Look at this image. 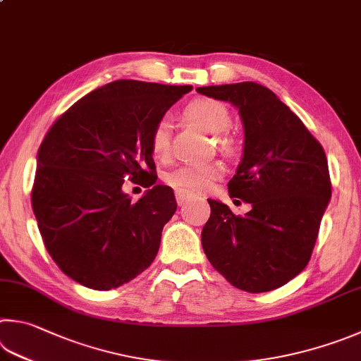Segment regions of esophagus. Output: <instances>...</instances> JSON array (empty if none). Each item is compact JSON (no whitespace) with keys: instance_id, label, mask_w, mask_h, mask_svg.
Returning <instances> with one entry per match:
<instances>
[{"instance_id":"1","label":"esophagus","mask_w":361,"mask_h":361,"mask_svg":"<svg viewBox=\"0 0 361 361\" xmlns=\"http://www.w3.org/2000/svg\"><path fill=\"white\" fill-rule=\"evenodd\" d=\"M175 197H176V203H178V205H185V203L188 202V200H191L192 199V194H189L188 191H175Z\"/></svg>"}]
</instances>
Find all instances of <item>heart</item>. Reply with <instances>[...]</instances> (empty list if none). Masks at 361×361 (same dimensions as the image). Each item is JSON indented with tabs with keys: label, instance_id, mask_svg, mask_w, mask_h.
<instances>
[{
	"label": "heart",
	"instance_id": "obj_1",
	"mask_svg": "<svg viewBox=\"0 0 361 361\" xmlns=\"http://www.w3.org/2000/svg\"><path fill=\"white\" fill-rule=\"evenodd\" d=\"M185 116L212 135H221L231 126L228 110L224 104L213 99H195L189 102L185 109ZM170 135H172V123L167 118H162L156 123L152 134V152L156 158L162 159L169 154ZM222 175H224V167L219 162L186 164L169 172L166 180L170 186L180 191L203 192L212 188L213 183Z\"/></svg>",
	"mask_w": 361,
	"mask_h": 361
}]
</instances>
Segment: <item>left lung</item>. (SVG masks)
Wrapping results in <instances>:
<instances>
[{
  "label": "left lung",
  "mask_w": 361,
  "mask_h": 361,
  "mask_svg": "<svg viewBox=\"0 0 361 361\" xmlns=\"http://www.w3.org/2000/svg\"><path fill=\"white\" fill-rule=\"evenodd\" d=\"M197 91L238 109L243 158L227 186L231 197L252 205L245 216H235L226 203L208 199L212 214L202 228L203 251L237 289H278L305 270L331 197L324 148L264 85L241 82Z\"/></svg>",
  "instance_id": "8db88e82"
}]
</instances>
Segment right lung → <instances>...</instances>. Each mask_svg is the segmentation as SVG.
<instances>
[{
    "label": "right lung",
    "mask_w": 361,
    "mask_h": 361,
    "mask_svg": "<svg viewBox=\"0 0 361 361\" xmlns=\"http://www.w3.org/2000/svg\"><path fill=\"white\" fill-rule=\"evenodd\" d=\"M191 85L115 80L66 110L37 152L31 205L51 259L75 283L110 290L147 270L176 209L172 188L154 185L152 134ZM129 174L149 189L122 192Z\"/></svg>",
    "instance_id": "obj_1"
}]
</instances>
